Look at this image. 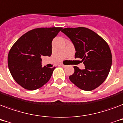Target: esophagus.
<instances>
[{"mask_svg":"<svg viewBox=\"0 0 123 123\" xmlns=\"http://www.w3.org/2000/svg\"><path fill=\"white\" fill-rule=\"evenodd\" d=\"M59 66H62V67H66V66L64 65V64H62V63L60 64Z\"/></svg>","mask_w":123,"mask_h":123,"instance_id":"1","label":"esophagus"}]
</instances>
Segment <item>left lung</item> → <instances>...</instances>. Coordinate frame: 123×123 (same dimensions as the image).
Returning <instances> with one entry per match:
<instances>
[{"mask_svg":"<svg viewBox=\"0 0 123 123\" xmlns=\"http://www.w3.org/2000/svg\"><path fill=\"white\" fill-rule=\"evenodd\" d=\"M73 43L75 58H80L85 69L74 66L69 80L75 86L89 91L99 87L107 79L112 65L109 44L98 34L86 27L65 28L61 31Z\"/></svg>","mask_w":123,"mask_h":123,"instance_id":"obj_1","label":"left lung"}]
</instances>
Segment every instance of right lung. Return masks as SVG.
<instances>
[{"instance_id":"obj_1","label":"right lung","mask_w":123,"mask_h":123,"mask_svg":"<svg viewBox=\"0 0 123 123\" xmlns=\"http://www.w3.org/2000/svg\"><path fill=\"white\" fill-rule=\"evenodd\" d=\"M62 27L37 28L22 36L9 50V69L14 80L24 89L36 90L48 82L55 67L41 65L42 56H51L52 40Z\"/></svg>"}]
</instances>
